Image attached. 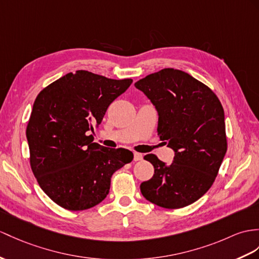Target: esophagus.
<instances>
[{
	"label": "esophagus",
	"instance_id": "obj_1",
	"mask_svg": "<svg viewBox=\"0 0 259 259\" xmlns=\"http://www.w3.org/2000/svg\"><path fill=\"white\" fill-rule=\"evenodd\" d=\"M143 159V155L141 153H134V160L138 161Z\"/></svg>",
	"mask_w": 259,
	"mask_h": 259
}]
</instances>
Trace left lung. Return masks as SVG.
<instances>
[{
	"label": "left lung",
	"mask_w": 259,
	"mask_h": 259,
	"mask_svg": "<svg viewBox=\"0 0 259 259\" xmlns=\"http://www.w3.org/2000/svg\"><path fill=\"white\" fill-rule=\"evenodd\" d=\"M135 87L155 105L158 135L175 150L169 166L154 154L144 157L155 174L141 184L142 194L166 209L185 207L211 188L228 150L223 106L209 87L177 69L148 74Z\"/></svg>",
	"instance_id": "8db88e82"
}]
</instances>
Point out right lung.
<instances>
[{
    "mask_svg": "<svg viewBox=\"0 0 259 259\" xmlns=\"http://www.w3.org/2000/svg\"><path fill=\"white\" fill-rule=\"evenodd\" d=\"M132 82L78 70L37 96L26 127L30 168L42 191L59 206L82 211L102 202L112 175L133 160L131 150L101 146L88 135Z\"/></svg>",
    "mask_w": 259,
    "mask_h": 259,
    "instance_id": "1",
    "label": "right lung"
}]
</instances>
